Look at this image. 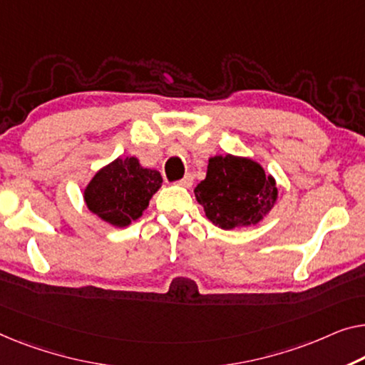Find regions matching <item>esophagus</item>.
<instances>
[{
    "mask_svg": "<svg viewBox=\"0 0 365 365\" xmlns=\"http://www.w3.org/2000/svg\"><path fill=\"white\" fill-rule=\"evenodd\" d=\"M178 185H180V187H185V188L192 187V185H193V175H192V173H187V175H185L182 180H178Z\"/></svg>",
    "mask_w": 365,
    "mask_h": 365,
    "instance_id": "esophagus-1",
    "label": "esophagus"
}]
</instances>
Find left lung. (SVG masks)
Segmentation results:
<instances>
[{
	"label": "left lung",
	"instance_id": "obj_1",
	"mask_svg": "<svg viewBox=\"0 0 365 365\" xmlns=\"http://www.w3.org/2000/svg\"><path fill=\"white\" fill-rule=\"evenodd\" d=\"M206 217L222 230L257 225L277 200L275 180L246 157L216 155L195 188Z\"/></svg>",
	"mask_w": 365,
	"mask_h": 365
}]
</instances>
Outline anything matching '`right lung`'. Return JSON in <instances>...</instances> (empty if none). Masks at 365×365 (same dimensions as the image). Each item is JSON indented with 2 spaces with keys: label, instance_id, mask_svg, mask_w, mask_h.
I'll list each match as a JSON object with an SVG mask.
<instances>
[{
  "label": "right lung",
  "instance_id": "1",
  "mask_svg": "<svg viewBox=\"0 0 365 365\" xmlns=\"http://www.w3.org/2000/svg\"><path fill=\"white\" fill-rule=\"evenodd\" d=\"M160 185V173L144 168L135 157L116 159L91 178L85 201L91 213L124 227L143 215Z\"/></svg>",
  "mask_w": 365,
  "mask_h": 365
}]
</instances>
